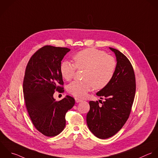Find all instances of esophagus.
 Listing matches in <instances>:
<instances>
[{
	"label": "esophagus",
	"mask_w": 158,
	"mask_h": 158,
	"mask_svg": "<svg viewBox=\"0 0 158 158\" xmlns=\"http://www.w3.org/2000/svg\"><path fill=\"white\" fill-rule=\"evenodd\" d=\"M75 101H76V103H79V102H82L83 100H81V99H80V98H79L76 97V98H75Z\"/></svg>",
	"instance_id": "1"
}]
</instances>
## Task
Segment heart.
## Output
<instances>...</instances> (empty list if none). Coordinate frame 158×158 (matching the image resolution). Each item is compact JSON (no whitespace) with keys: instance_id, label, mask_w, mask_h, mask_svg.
<instances>
[{"instance_id":"obj_1","label":"heart","mask_w":158,"mask_h":158,"mask_svg":"<svg viewBox=\"0 0 158 158\" xmlns=\"http://www.w3.org/2000/svg\"><path fill=\"white\" fill-rule=\"evenodd\" d=\"M74 64L64 60L60 65L62 77L66 81L74 76L76 69H85L82 81H74L68 85L71 95L84 98L94 88L101 90L112 81L117 68L116 59L104 51L90 48L82 50L73 56Z\"/></svg>"}]
</instances>
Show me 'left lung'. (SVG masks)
I'll return each instance as SVG.
<instances>
[{"label": "left lung", "instance_id": "left-lung-1", "mask_svg": "<svg viewBox=\"0 0 158 158\" xmlns=\"http://www.w3.org/2000/svg\"><path fill=\"white\" fill-rule=\"evenodd\" d=\"M110 48L116 56L115 74L110 83L97 93L101 99L105 98V102L99 105L98 101H90V110L87 114L89 129L101 139L114 135L125 124L136 90L135 73L130 61L118 50Z\"/></svg>", "mask_w": 158, "mask_h": 158}]
</instances>
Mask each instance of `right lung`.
<instances>
[{"label":"right lung","mask_w":158,"mask_h":158,"mask_svg":"<svg viewBox=\"0 0 158 158\" xmlns=\"http://www.w3.org/2000/svg\"><path fill=\"white\" fill-rule=\"evenodd\" d=\"M69 51L65 47L44 46L31 57L26 68L23 85L26 106L34 127L47 137L63 131L66 113L75 104L69 95L58 102L53 98L55 91H64L60 65Z\"/></svg>","instance_id":"1"}]
</instances>
